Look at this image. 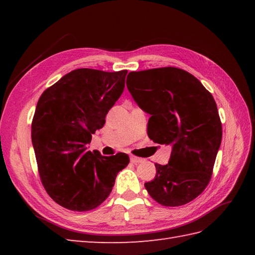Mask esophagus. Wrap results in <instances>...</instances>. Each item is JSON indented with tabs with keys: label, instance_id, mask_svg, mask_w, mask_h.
<instances>
[{
	"label": "esophagus",
	"instance_id": "1",
	"mask_svg": "<svg viewBox=\"0 0 255 255\" xmlns=\"http://www.w3.org/2000/svg\"><path fill=\"white\" fill-rule=\"evenodd\" d=\"M130 161L132 162L133 164H138V163H141V162H143V159L141 158H137V156H130Z\"/></svg>",
	"mask_w": 255,
	"mask_h": 255
}]
</instances>
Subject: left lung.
I'll list each match as a JSON object with an SVG mask.
<instances>
[{
	"mask_svg": "<svg viewBox=\"0 0 255 255\" xmlns=\"http://www.w3.org/2000/svg\"><path fill=\"white\" fill-rule=\"evenodd\" d=\"M127 88L151 115L149 138L172 147L169 163H155V177L145 189L163 206L192 202L208 185L223 138L213 95L194 75L172 67L130 72Z\"/></svg>",
	"mask_w": 255,
	"mask_h": 255,
	"instance_id": "obj_1",
	"label": "left lung"
}]
</instances>
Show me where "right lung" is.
I'll return each mask as SVG.
<instances>
[{"mask_svg": "<svg viewBox=\"0 0 255 255\" xmlns=\"http://www.w3.org/2000/svg\"><path fill=\"white\" fill-rule=\"evenodd\" d=\"M127 70L77 69L41 94L31 124V142L42 185L62 207L96 208L111 194L126 153L91 152L92 134L103 128L108 111L125 89Z\"/></svg>", "mask_w": 255, "mask_h": 255, "instance_id": "right-lung-1", "label": "right lung"}]
</instances>
